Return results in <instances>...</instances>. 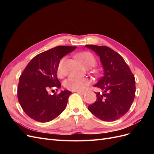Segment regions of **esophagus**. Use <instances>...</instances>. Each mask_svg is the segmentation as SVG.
Returning a JSON list of instances; mask_svg holds the SVG:
<instances>
[{
    "label": "esophagus",
    "mask_w": 154,
    "mask_h": 154,
    "mask_svg": "<svg viewBox=\"0 0 154 154\" xmlns=\"http://www.w3.org/2000/svg\"><path fill=\"white\" fill-rule=\"evenodd\" d=\"M76 93H78V94H81V95H83V94H85V92H84V91H75Z\"/></svg>",
    "instance_id": "esophagus-1"
}]
</instances>
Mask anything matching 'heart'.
Listing matches in <instances>:
<instances>
[{"label": "heart", "mask_w": 154, "mask_h": 154, "mask_svg": "<svg viewBox=\"0 0 154 154\" xmlns=\"http://www.w3.org/2000/svg\"><path fill=\"white\" fill-rule=\"evenodd\" d=\"M77 57L82 63L86 67H94L96 64V60L94 55L89 52H83L78 54ZM66 57L60 60L57 67V74L59 77H62L64 74L63 66ZM90 83L89 80L85 78H78L71 76L65 81L64 86L69 90L73 91H81Z\"/></svg>", "instance_id": "b5f03b06"}]
</instances>
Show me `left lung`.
Segmentation results:
<instances>
[{"label": "left lung", "mask_w": 154, "mask_h": 154, "mask_svg": "<svg viewBox=\"0 0 154 154\" xmlns=\"http://www.w3.org/2000/svg\"><path fill=\"white\" fill-rule=\"evenodd\" d=\"M99 56L104 75L94 87L97 100L88 109L96 117L105 122H114L122 118L131 106L136 94L134 74L123 57L106 46L86 45Z\"/></svg>", "instance_id": "1"}]
</instances>
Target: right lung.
<instances>
[{
    "instance_id": "obj_1",
    "label": "right lung",
    "mask_w": 154,
    "mask_h": 154,
    "mask_svg": "<svg viewBox=\"0 0 154 154\" xmlns=\"http://www.w3.org/2000/svg\"><path fill=\"white\" fill-rule=\"evenodd\" d=\"M76 48V46H57L37 54L22 73L17 89L18 100L23 110L31 119L48 122L66 109L71 92L65 90L51 95L48 91L61 87L57 78L58 63Z\"/></svg>"
}]
</instances>
